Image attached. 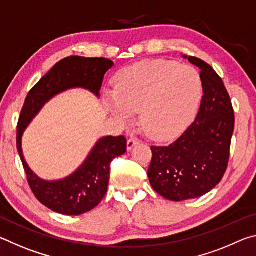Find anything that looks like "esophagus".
<instances>
[{"label":"esophagus","instance_id":"esophagus-1","mask_svg":"<svg viewBox=\"0 0 256 256\" xmlns=\"http://www.w3.org/2000/svg\"><path fill=\"white\" fill-rule=\"evenodd\" d=\"M140 144V140H138L136 138H131L128 140V150L131 151L133 149V146H136V144Z\"/></svg>","mask_w":256,"mask_h":256}]
</instances>
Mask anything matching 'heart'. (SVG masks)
<instances>
[{"instance_id": "1", "label": "heart", "mask_w": 256, "mask_h": 256, "mask_svg": "<svg viewBox=\"0 0 256 256\" xmlns=\"http://www.w3.org/2000/svg\"><path fill=\"white\" fill-rule=\"evenodd\" d=\"M202 92L200 73L190 66L151 60L125 68L115 92H106L110 112L123 122L141 112L142 128L150 138H166L185 128Z\"/></svg>"}]
</instances>
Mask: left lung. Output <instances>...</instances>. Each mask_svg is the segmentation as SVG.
<instances>
[{"mask_svg": "<svg viewBox=\"0 0 256 256\" xmlns=\"http://www.w3.org/2000/svg\"><path fill=\"white\" fill-rule=\"evenodd\" d=\"M200 68L203 96L198 116L175 142L151 146L148 177L152 188L170 201L202 196L226 172L235 115L226 86L204 60L183 55Z\"/></svg>", "mask_w": 256, "mask_h": 256, "instance_id": "left-lung-1", "label": "left lung"}]
</instances>
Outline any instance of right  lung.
<instances>
[{"mask_svg":"<svg viewBox=\"0 0 256 256\" xmlns=\"http://www.w3.org/2000/svg\"><path fill=\"white\" fill-rule=\"evenodd\" d=\"M112 66V60L108 58L68 56L38 81L24 100L16 128V149L34 196L58 214L79 216L100 203L107 192L110 162L126 152V138L123 136L99 138L73 174L63 180H44L26 162L21 146L24 132L45 104L66 90L84 88L99 97L104 76Z\"/></svg>","mask_w":256,"mask_h":256,"instance_id":"1","label":"right lung"}]
</instances>
